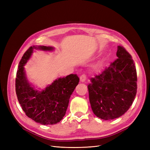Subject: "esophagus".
Segmentation results:
<instances>
[{
  "instance_id": "obj_1",
  "label": "esophagus",
  "mask_w": 150,
  "mask_h": 150,
  "mask_svg": "<svg viewBox=\"0 0 150 150\" xmlns=\"http://www.w3.org/2000/svg\"><path fill=\"white\" fill-rule=\"evenodd\" d=\"M86 80V76L85 74H82L80 76V81L81 82H85Z\"/></svg>"
}]
</instances>
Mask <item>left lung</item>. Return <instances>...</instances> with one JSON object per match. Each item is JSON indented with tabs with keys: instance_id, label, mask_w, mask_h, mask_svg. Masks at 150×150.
<instances>
[{
	"instance_id": "obj_1",
	"label": "left lung",
	"mask_w": 150,
	"mask_h": 150,
	"mask_svg": "<svg viewBox=\"0 0 150 150\" xmlns=\"http://www.w3.org/2000/svg\"><path fill=\"white\" fill-rule=\"evenodd\" d=\"M117 58L90 79L89 102L94 114L104 120L117 118L129 110L137 92V74L130 54L117 46Z\"/></svg>"
}]
</instances>
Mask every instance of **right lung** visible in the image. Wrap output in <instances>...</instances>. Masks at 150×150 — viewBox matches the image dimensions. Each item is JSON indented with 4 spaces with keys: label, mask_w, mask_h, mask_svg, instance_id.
Returning <instances> with one entry per match:
<instances>
[{
    "label": "right lung",
    "mask_w": 150,
    "mask_h": 150,
    "mask_svg": "<svg viewBox=\"0 0 150 150\" xmlns=\"http://www.w3.org/2000/svg\"><path fill=\"white\" fill-rule=\"evenodd\" d=\"M34 49L52 51L53 47L31 46L24 54L16 78L18 101L25 115L34 121L44 125L56 124L64 116L71 95L78 84L79 78L76 74H71L54 81L42 91L34 89L27 80L24 67Z\"/></svg>",
    "instance_id": "1"
}]
</instances>
